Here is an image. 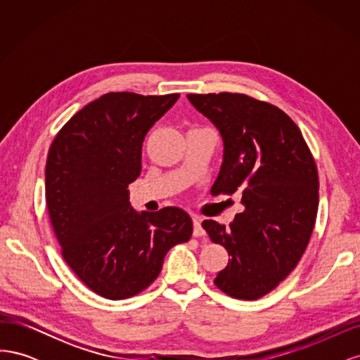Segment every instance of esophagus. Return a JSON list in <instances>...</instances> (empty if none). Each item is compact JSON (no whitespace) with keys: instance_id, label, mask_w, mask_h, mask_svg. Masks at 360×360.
Segmentation results:
<instances>
[{"instance_id":"34e87169","label":"esophagus","mask_w":360,"mask_h":360,"mask_svg":"<svg viewBox=\"0 0 360 360\" xmlns=\"http://www.w3.org/2000/svg\"><path fill=\"white\" fill-rule=\"evenodd\" d=\"M205 233L201 228V217L193 216V237H204Z\"/></svg>"}]
</instances>
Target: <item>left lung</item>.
I'll list each match as a JSON object with an SVG mask.
<instances>
[{
  "label": "left lung",
  "mask_w": 360,
  "mask_h": 360,
  "mask_svg": "<svg viewBox=\"0 0 360 360\" xmlns=\"http://www.w3.org/2000/svg\"><path fill=\"white\" fill-rule=\"evenodd\" d=\"M219 129L224 163L219 195L242 193L243 213L230 226L202 228L230 259L214 285L230 297L257 300L296 269L307 250L319 207V171L297 124L278 106L243 93L188 94Z\"/></svg>",
  "instance_id": "1"
}]
</instances>
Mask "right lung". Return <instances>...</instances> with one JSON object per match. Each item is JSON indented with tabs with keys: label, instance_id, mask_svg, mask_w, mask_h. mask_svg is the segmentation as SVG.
I'll return each mask as SVG.
<instances>
[{
	"label": "right lung",
	"instance_id": "add662e5",
	"mask_svg": "<svg viewBox=\"0 0 360 360\" xmlns=\"http://www.w3.org/2000/svg\"><path fill=\"white\" fill-rule=\"evenodd\" d=\"M179 93H106L85 105L51 144L45 189L61 255L84 284L111 300L134 297L159 276L163 258L192 236L179 207L136 213L129 184L141 174L148 130Z\"/></svg>",
	"mask_w": 360,
	"mask_h": 360
}]
</instances>
